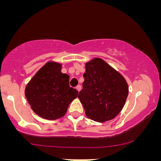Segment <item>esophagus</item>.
I'll return each instance as SVG.
<instances>
[{"label":"esophagus","mask_w":161,"mask_h":161,"mask_svg":"<svg viewBox=\"0 0 161 161\" xmlns=\"http://www.w3.org/2000/svg\"><path fill=\"white\" fill-rule=\"evenodd\" d=\"M81 89H82V87H81L80 85H79V86H76V90H78V92H80Z\"/></svg>","instance_id":"esophagus-1"}]
</instances>
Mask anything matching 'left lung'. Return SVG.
I'll return each instance as SVG.
<instances>
[{
    "mask_svg": "<svg viewBox=\"0 0 161 161\" xmlns=\"http://www.w3.org/2000/svg\"><path fill=\"white\" fill-rule=\"evenodd\" d=\"M79 100L86 116L97 122L114 118L125 103L129 87L125 78L101 58L86 64Z\"/></svg>",
    "mask_w": 161,
    "mask_h": 161,
    "instance_id": "1",
    "label": "left lung"
}]
</instances>
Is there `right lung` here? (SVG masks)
<instances>
[{
	"label": "right lung",
	"instance_id": "add662e5",
	"mask_svg": "<svg viewBox=\"0 0 161 161\" xmlns=\"http://www.w3.org/2000/svg\"><path fill=\"white\" fill-rule=\"evenodd\" d=\"M61 64L49 61L27 84L25 95L32 110L41 118L56 120L65 114L79 92L69 86V75L61 71Z\"/></svg>",
	"mask_w": 161,
	"mask_h": 161
}]
</instances>
